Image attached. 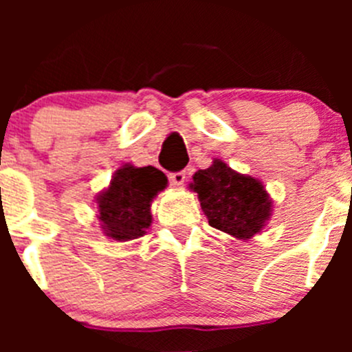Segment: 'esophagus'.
I'll return each instance as SVG.
<instances>
[{"label":"esophagus","instance_id":"1","mask_svg":"<svg viewBox=\"0 0 352 352\" xmlns=\"http://www.w3.org/2000/svg\"><path fill=\"white\" fill-rule=\"evenodd\" d=\"M186 170H182V172H173L170 173V184H172L173 187H182L184 182H186Z\"/></svg>","mask_w":352,"mask_h":352}]
</instances>
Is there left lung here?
Masks as SVG:
<instances>
[{
	"label": "left lung",
	"instance_id": "left-lung-1",
	"mask_svg": "<svg viewBox=\"0 0 352 352\" xmlns=\"http://www.w3.org/2000/svg\"><path fill=\"white\" fill-rule=\"evenodd\" d=\"M190 189L212 228L247 240L261 232L272 211V201L257 179L236 173L221 160L194 173Z\"/></svg>",
	"mask_w": 352,
	"mask_h": 352
}]
</instances>
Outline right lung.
Instances as JSON below:
<instances>
[{
	"mask_svg": "<svg viewBox=\"0 0 352 352\" xmlns=\"http://www.w3.org/2000/svg\"><path fill=\"white\" fill-rule=\"evenodd\" d=\"M165 187V173L155 166H120L109 189L97 197L98 219L105 235L117 242L143 236L151 225V201Z\"/></svg>",
	"mask_w": 352,
	"mask_h": 352,
	"instance_id": "right-lung-1",
	"label": "right lung"
}]
</instances>
